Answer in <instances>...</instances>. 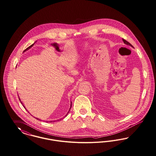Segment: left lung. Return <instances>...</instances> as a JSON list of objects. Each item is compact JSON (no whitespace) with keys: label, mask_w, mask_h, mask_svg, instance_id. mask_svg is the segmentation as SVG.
Masks as SVG:
<instances>
[{"label":"left lung","mask_w":156,"mask_h":156,"mask_svg":"<svg viewBox=\"0 0 156 156\" xmlns=\"http://www.w3.org/2000/svg\"><path fill=\"white\" fill-rule=\"evenodd\" d=\"M122 41L124 42V43L125 44H126V45H129V46H132V47H133V45L131 44H129L128 42H127L126 40H125V39H122Z\"/></svg>","instance_id":"8db88e82"}]
</instances>
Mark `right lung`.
I'll return each mask as SVG.
<instances>
[{"label":"right lung","instance_id":"obj_1","mask_svg":"<svg viewBox=\"0 0 156 156\" xmlns=\"http://www.w3.org/2000/svg\"><path fill=\"white\" fill-rule=\"evenodd\" d=\"M34 44H35V43H34ZM34 44H32V45H30V46H29V47H28V48H27V49H25V51H23V52H25V51H27V50H28V49H30V48H31V47H32V46H33V45H34ZM19 101H20V103H21V104H22V105H23V107H24V108H25V109H26V108H25V106H24V105H23V103H22V101H20V98H19ZM71 107H72V102H71V107H70V108H69V111H68V113H67V114H66V115H65V117H66V116H67V115H68V113H69V111H70V110H71ZM36 119H37V118H36ZM39 119V120H40V119ZM60 120H61V119H60ZM58 121H59V120H58ZM54 121H49V122H54ZM46 122H48V121H46Z\"/></svg>","mask_w":156,"mask_h":156}]
</instances>
